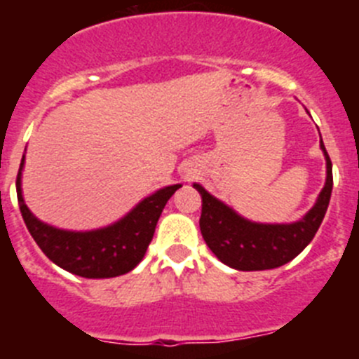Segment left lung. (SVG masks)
Instances as JSON below:
<instances>
[{"label": "left lung", "mask_w": 359, "mask_h": 359, "mask_svg": "<svg viewBox=\"0 0 359 359\" xmlns=\"http://www.w3.org/2000/svg\"><path fill=\"white\" fill-rule=\"evenodd\" d=\"M325 156V185L309 212L294 223H255L237 214L226 203L194 183L201 194V236L223 264L239 271L273 269L293 261L313 241L327 212L332 192V163L320 136Z\"/></svg>", "instance_id": "1"}]
</instances>
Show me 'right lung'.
Masks as SVG:
<instances>
[{
  "label": "right lung",
  "mask_w": 359,
  "mask_h": 359,
  "mask_svg": "<svg viewBox=\"0 0 359 359\" xmlns=\"http://www.w3.org/2000/svg\"><path fill=\"white\" fill-rule=\"evenodd\" d=\"M23 167L25 154L19 165L15 190L19 210L30 236L53 264L84 278L118 277L129 273L140 264L165 205L182 187L177 183L152 192L122 219L104 228L86 231L62 230L43 223L27 207L21 189Z\"/></svg>",
  "instance_id": "1"
}]
</instances>
